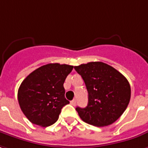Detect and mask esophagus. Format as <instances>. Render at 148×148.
<instances>
[{
	"label": "esophagus",
	"mask_w": 148,
	"mask_h": 148,
	"mask_svg": "<svg viewBox=\"0 0 148 148\" xmlns=\"http://www.w3.org/2000/svg\"><path fill=\"white\" fill-rule=\"evenodd\" d=\"M70 103H71L73 106H75V105H76V99H73L72 101H70Z\"/></svg>",
	"instance_id": "1"
}]
</instances>
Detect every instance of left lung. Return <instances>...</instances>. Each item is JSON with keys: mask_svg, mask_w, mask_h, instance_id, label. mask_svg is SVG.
<instances>
[{"mask_svg": "<svg viewBox=\"0 0 148 148\" xmlns=\"http://www.w3.org/2000/svg\"><path fill=\"white\" fill-rule=\"evenodd\" d=\"M88 92L86 108L77 107L80 118L95 126L112 124L126 109L130 99L128 80L112 66L100 61L74 66Z\"/></svg>", "mask_w": 148, "mask_h": 148, "instance_id": "8db88e82", "label": "left lung"}]
</instances>
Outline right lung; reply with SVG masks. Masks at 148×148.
Wrapping results in <instances>:
<instances>
[{
  "instance_id": "1",
  "label": "right lung",
  "mask_w": 148,
  "mask_h": 148,
  "mask_svg": "<svg viewBox=\"0 0 148 148\" xmlns=\"http://www.w3.org/2000/svg\"><path fill=\"white\" fill-rule=\"evenodd\" d=\"M73 68L50 63L34 70L21 83L19 106L32 123L46 127L57 121L61 108L70 103L65 97L63 84Z\"/></svg>"
}]
</instances>
